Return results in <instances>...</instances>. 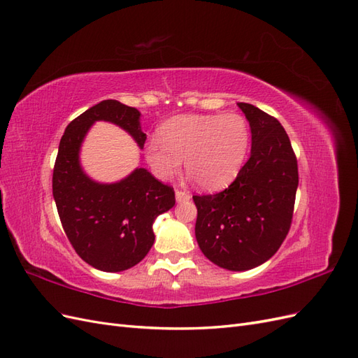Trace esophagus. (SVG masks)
Wrapping results in <instances>:
<instances>
[{"label": "esophagus", "mask_w": 358, "mask_h": 358, "mask_svg": "<svg viewBox=\"0 0 358 358\" xmlns=\"http://www.w3.org/2000/svg\"><path fill=\"white\" fill-rule=\"evenodd\" d=\"M175 196H176V201H178V203L188 201V200L191 199V196H189L188 192H185V191H179V189L175 192Z\"/></svg>", "instance_id": "obj_1"}]
</instances>
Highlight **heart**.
Listing matches in <instances>:
<instances>
[{"label": "heart", "mask_w": 358, "mask_h": 358, "mask_svg": "<svg viewBox=\"0 0 358 358\" xmlns=\"http://www.w3.org/2000/svg\"><path fill=\"white\" fill-rule=\"evenodd\" d=\"M158 136L145 145L154 175L170 180L183 159L189 176L208 191L221 189L236 179L251 145L249 124L239 113L175 116L159 125Z\"/></svg>", "instance_id": "b5f03b06"}]
</instances>
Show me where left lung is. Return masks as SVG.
Segmentation results:
<instances>
[{
  "instance_id": "left-lung-1",
  "label": "left lung",
  "mask_w": 358,
  "mask_h": 358,
  "mask_svg": "<svg viewBox=\"0 0 358 358\" xmlns=\"http://www.w3.org/2000/svg\"><path fill=\"white\" fill-rule=\"evenodd\" d=\"M251 127V157L231 185L197 206L196 239L210 262L231 272L266 263L288 234L299 185L297 159L276 117L237 103Z\"/></svg>"
}]
</instances>
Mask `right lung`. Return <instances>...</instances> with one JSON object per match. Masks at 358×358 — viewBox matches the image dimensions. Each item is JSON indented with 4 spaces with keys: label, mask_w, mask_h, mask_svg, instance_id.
<instances>
[{
    "label": "right lung",
    "mask_w": 358,
    "mask_h": 358,
    "mask_svg": "<svg viewBox=\"0 0 358 358\" xmlns=\"http://www.w3.org/2000/svg\"><path fill=\"white\" fill-rule=\"evenodd\" d=\"M96 121L121 127L143 149L140 112L116 100L92 106L69 124L59 142L52 189L62 229L83 262L101 272H122L142 262L152 248L157 216L175 206V191L146 169L101 183L80 166V148Z\"/></svg>",
    "instance_id": "1"
}]
</instances>
